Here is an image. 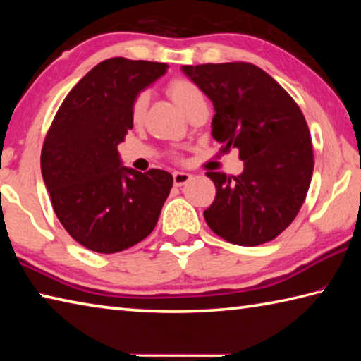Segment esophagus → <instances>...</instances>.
Returning <instances> with one entry per match:
<instances>
[{"label":"esophagus","mask_w":361,"mask_h":361,"mask_svg":"<svg viewBox=\"0 0 361 361\" xmlns=\"http://www.w3.org/2000/svg\"><path fill=\"white\" fill-rule=\"evenodd\" d=\"M191 180V175L186 173V172H173V183L175 186H183L186 185V183Z\"/></svg>","instance_id":"34e87169"}]
</instances>
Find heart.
<instances>
[{"instance_id": "1", "label": "heart", "mask_w": 361, "mask_h": 361, "mask_svg": "<svg viewBox=\"0 0 361 361\" xmlns=\"http://www.w3.org/2000/svg\"><path fill=\"white\" fill-rule=\"evenodd\" d=\"M167 92L170 95V99H172L176 105L183 109V111H186V109L191 105H194L195 102L204 99L202 90H200L197 85L191 81H188V79H181V78L172 79V81L169 82ZM148 102H149L148 92H140L135 99H133L132 106H130V119L135 122V124L143 119L146 106H148Z\"/></svg>"}]
</instances>
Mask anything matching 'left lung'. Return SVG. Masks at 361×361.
<instances>
[{"mask_svg": "<svg viewBox=\"0 0 361 361\" xmlns=\"http://www.w3.org/2000/svg\"><path fill=\"white\" fill-rule=\"evenodd\" d=\"M212 100V135L221 151L239 149L243 172H207L216 195L204 212L210 229L235 245L276 239L296 218L309 191L314 152L296 102L256 65L245 62L181 66Z\"/></svg>", "mask_w": 361, "mask_h": 361, "instance_id": "left-lung-1", "label": "left lung"}]
</instances>
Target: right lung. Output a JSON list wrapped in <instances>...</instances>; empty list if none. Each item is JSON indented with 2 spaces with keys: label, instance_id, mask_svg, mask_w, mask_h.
<instances>
[{
  "label": "right lung",
  "instance_id": "obj_1",
  "mask_svg": "<svg viewBox=\"0 0 361 361\" xmlns=\"http://www.w3.org/2000/svg\"><path fill=\"white\" fill-rule=\"evenodd\" d=\"M166 63L114 57L94 66L54 118L41 151V173L66 232L97 253H118L148 237L173 176L124 167L118 145L133 127L135 97Z\"/></svg>",
  "mask_w": 361,
  "mask_h": 361
}]
</instances>
